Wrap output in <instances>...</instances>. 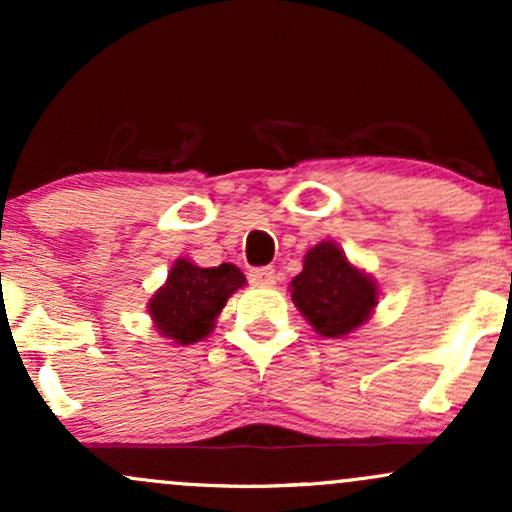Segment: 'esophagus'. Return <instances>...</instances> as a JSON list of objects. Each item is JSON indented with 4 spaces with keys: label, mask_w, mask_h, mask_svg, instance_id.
<instances>
[{
    "label": "esophagus",
    "mask_w": 512,
    "mask_h": 512,
    "mask_svg": "<svg viewBox=\"0 0 512 512\" xmlns=\"http://www.w3.org/2000/svg\"><path fill=\"white\" fill-rule=\"evenodd\" d=\"M250 281L255 286H274L276 284V272L272 267L250 269Z\"/></svg>",
    "instance_id": "obj_1"
}]
</instances>
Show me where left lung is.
<instances>
[{
	"label": "left lung",
	"instance_id": "1",
	"mask_svg": "<svg viewBox=\"0 0 512 512\" xmlns=\"http://www.w3.org/2000/svg\"><path fill=\"white\" fill-rule=\"evenodd\" d=\"M291 301L320 337L344 339L373 317L380 298L378 281L356 267L334 240L305 252L303 272L293 276Z\"/></svg>",
	"mask_w": 512,
	"mask_h": 512
}]
</instances>
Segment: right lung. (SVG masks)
<instances>
[{
	"instance_id": "1",
	"label": "right lung",
	"mask_w": 512,
	"mask_h": 512,
	"mask_svg": "<svg viewBox=\"0 0 512 512\" xmlns=\"http://www.w3.org/2000/svg\"><path fill=\"white\" fill-rule=\"evenodd\" d=\"M248 284L236 264L199 267L187 257L173 262L166 284L146 303L151 322L163 339L187 346L202 342L216 327V317L238 289Z\"/></svg>"
}]
</instances>
